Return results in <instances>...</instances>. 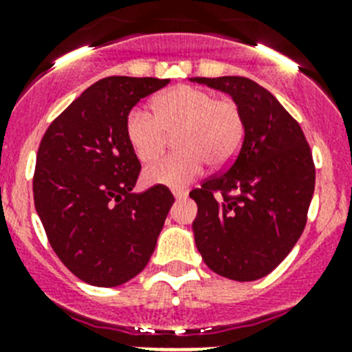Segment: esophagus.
<instances>
[{"mask_svg":"<svg viewBox=\"0 0 352 352\" xmlns=\"http://www.w3.org/2000/svg\"><path fill=\"white\" fill-rule=\"evenodd\" d=\"M173 196H175V199H182V198H186L187 192L180 191V189H173Z\"/></svg>","mask_w":352,"mask_h":352,"instance_id":"obj_1","label":"esophagus"}]
</instances>
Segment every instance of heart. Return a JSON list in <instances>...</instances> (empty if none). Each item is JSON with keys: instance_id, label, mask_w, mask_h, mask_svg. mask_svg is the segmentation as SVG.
I'll return each instance as SVG.
<instances>
[{"instance_id": "1", "label": "heart", "mask_w": 352, "mask_h": 352, "mask_svg": "<svg viewBox=\"0 0 352 352\" xmlns=\"http://www.w3.org/2000/svg\"><path fill=\"white\" fill-rule=\"evenodd\" d=\"M156 114L133 107L126 118V137L142 163L156 160L175 133V153L144 172L147 184L182 186L199 175L203 161L213 168L229 165L241 147L245 120L231 98H217L205 88L182 85L161 95Z\"/></svg>"}]
</instances>
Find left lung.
Returning a JSON list of instances; mask_svg holds the SVG:
<instances>
[{
    "label": "left lung",
    "instance_id": "1",
    "mask_svg": "<svg viewBox=\"0 0 352 352\" xmlns=\"http://www.w3.org/2000/svg\"><path fill=\"white\" fill-rule=\"evenodd\" d=\"M191 81L231 95L245 120L236 160L189 192L198 205L196 246L217 274L261 280L290 254L305 228L316 179L311 147L300 124L255 81L243 76Z\"/></svg>",
    "mask_w": 352,
    "mask_h": 352
}]
</instances>
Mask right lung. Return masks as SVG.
Here are the masks:
<instances>
[{"label":"right lung","instance_id":"1","mask_svg":"<svg viewBox=\"0 0 352 352\" xmlns=\"http://www.w3.org/2000/svg\"><path fill=\"white\" fill-rule=\"evenodd\" d=\"M109 76L83 91L43 135L32 179L34 206L62 264L94 287H118L149 262L173 205L168 187L133 192L140 161L126 118L168 85Z\"/></svg>","mask_w":352,"mask_h":352}]
</instances>
